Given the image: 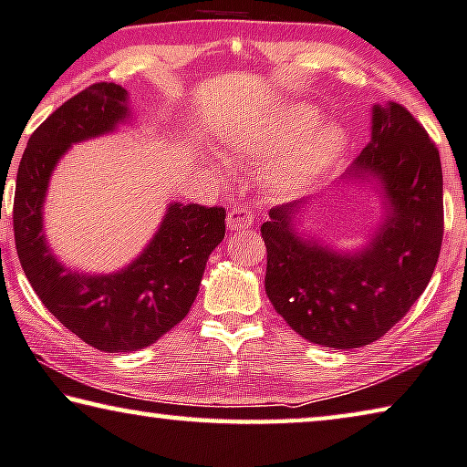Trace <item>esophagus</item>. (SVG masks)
<instances>
[{
    "instance_id": "34e87169",
    "label": "esophagus",
    "mask_w": 467,
    "mask_h": 467,
    "mask_svg": "<svg viewBox=\"0 0 467 467\" xmlns=\"http://www.w3.org/2000/svg\"><path fill=\"white\" fill-rule=\"evenodd\" d=\"M252 224H254V215L245 205H234L233 210L228 212V218H226L228 231H241V228H249Z\"/></svg>"
}]
</instances>
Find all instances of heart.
<instances>
[{
  "label": "heart",
  "instance_id": "1",
  "mask_svg": "<svg viewBox=\"0 0 467 467\" xmlns=\"http://www.w3.org/2000/svg\"><path fill=\"white\" fill-rule=\"evenodd\" d=\"M318 110L297 104L224 136V146L236 157L270 159L266 186L278 194L308 191L342 157L346 131L342 125H318Z\"/></svg>",
  "mask_w": 467,
  "mask_h": 467
}]
</instances>
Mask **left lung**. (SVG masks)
Instances as JSON below:
<instances>
[{
    "label": "left lung",
    "instance_id": "left-lung-1",
    "mask_svg": "<svg viewBox=\"0 0 467 467\" xmlns=\"http://www.w3.org/2000/svg\"><path fill=\"white\" fill-rule=\"evenodd\" d=\"M350 178L375 180L388 210L363 252H336L296 233L308 199L273 207L260 228L268 300L304 339L336 350L375 342L411 310L432 278L444 231L441 155L400 104H375L371 142Z\"/></svg>",
    "mask_w": 467,
    "mask_h": 467
}]
</instances>
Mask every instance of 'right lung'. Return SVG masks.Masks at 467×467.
I'll return each instance as SVG.
<instances>
[{"mask_svg": "<svg viewBox=\"0 0 467 467\" xmlns=\"http://www.w3.org/2000/svg\"><path fill=\"white\" fill-rule=\"evenodd\" d=\"M128 117V92L117 83H94L73 96L33 131L14 192V241L31 287L68 331L102 352L140 350L182 321L226 233L224 207L170 203L152 241L119 273L81 275L56 260L44 236L56 163L71 144L109 134Z\"/></svg>", "mask_w": 467, "mask_h": 467, "instance_id": "1", "label": "right lung"}]
</instances>
